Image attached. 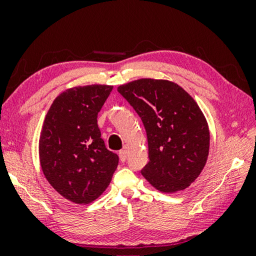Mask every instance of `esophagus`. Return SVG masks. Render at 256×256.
<instances>
[{
	"mask_svg": "<svg viewBox=\"0 0 256 256\" xmlns=\"http://www.w3.org/2000/svg\"><path fill=\"white\" fill-rule=\"evenodd\" d=\"M128 154H129V152L127 149H124V150H121L120 152H118V156H120V160H122V162H124L126 160H127V157H128Z\"/></svg>",
	"mask_w": 256,
	"mask_h": 256,
	"instance_id": "34e87169",
	"label": "esophagus"
}]
</instances>
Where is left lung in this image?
Returning <instances> with one entry per match:
<instances>
[{
	"label": "left lung",
	"instance_id": "1",
	"mask_svg": "<svg viewBox=\"0 0 256 256\" xmlns=\"http://www.w3.org/2000/svg\"><path fill=\"white\" fill-rule=\"evenodd\" d=\"M118 90L146 128L149 162L142 176L164 194L190 186L204 169L210 150L208 121L194 98L164 79H138Z\"/></svg>",
	"mask_w": 256,
	"mask_h": 256
}]
</instances>
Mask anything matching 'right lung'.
Wrapping results in <instances>:
<instances>
[{
	"label": "right lung",
	"instance_id": "obj_1",
	"mask_svg": "<svg viewBox=\"0 0 256 256\" xmlns=\"http://www.w3.org/2000/svg\"><path fill=\"white\" fill-rule=\"evenodd\" d=\"M113 86L88 85L64 90L44 118L40 162L51 186L68 200L88 204L112 180L118 156L101 138L98 113Z\"/></svg>",
	"mask_w": 256,
	"mask_h": 256
}]
</instances>
